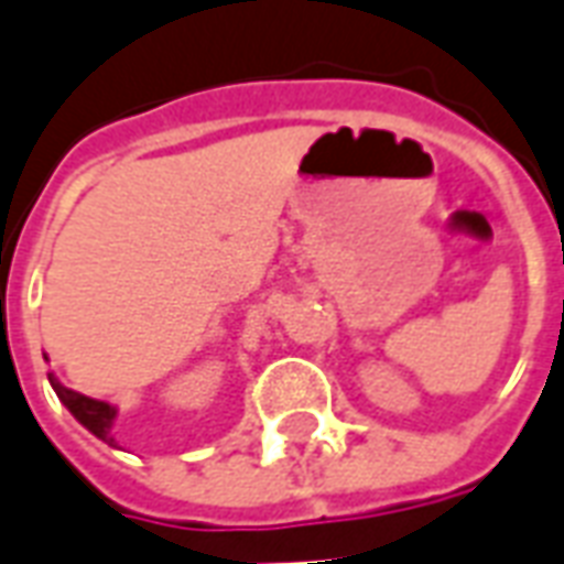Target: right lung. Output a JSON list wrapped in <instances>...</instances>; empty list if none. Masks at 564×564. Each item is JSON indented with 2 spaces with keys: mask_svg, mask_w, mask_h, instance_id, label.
<instances>
[{
  "mask_svg": "<svg viewBox=\"0 0 564 564\" xmlns=\"http://www.w3.org/2000/svg\"><path fill=\"white\" fill-rule=\"evenodd\" d=\"M47 380H51V387H54V392L59 395V402L66 404L68 411H72V416H75L80 425H87L99 441L117 447L115 435H111V425H115L117 411L111 408V404L99 402V399H90V395H80V392L75 390H68V387H63L54 375H47Z\"/></svg>",
  "mask_w": 564,
  "mask_h": 564,
  "instance_id": "obj_1",
  "label": "right lung"
}]
</instances>
